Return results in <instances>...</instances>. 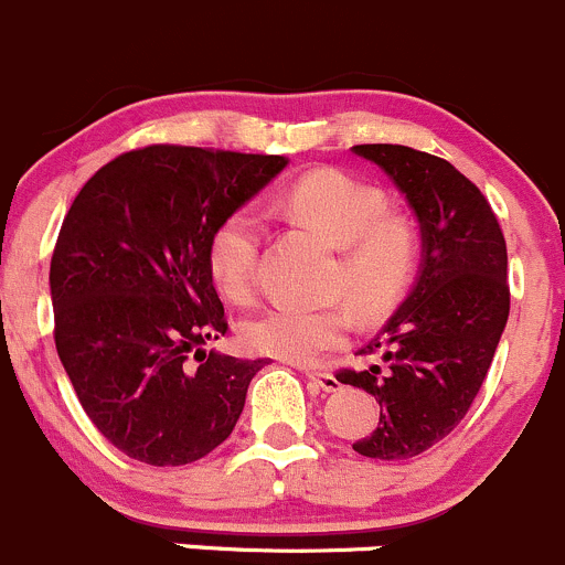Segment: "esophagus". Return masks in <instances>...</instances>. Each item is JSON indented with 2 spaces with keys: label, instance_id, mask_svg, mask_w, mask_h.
<instances>
[{
  "label": "esophagus",
  "instance_id": "obj_1",
  "mask_svg": "<svg viewBox=\"0 0 565 565\" xmlns=\"http://www.w3.org/2000/svg\"><path fill=\"white\" fill-rule=\"evenodd\" d=\"M305 376L310 379V384L316 390H323V393H334L340 390V382L332 376V373H321V371H305Z\"/></svg>",
  "mask_w": 565,
  "mask_h": 565
}]
</instances>
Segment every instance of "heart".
<instances>
[{
	"label": "heart",
	"mask_w": 565,
	"mask_h": 565,
	"mask_svg": "<svg viewBox=\"0 0 565 565\" xmlns=\"http://www.w3.org/2000/svg\"><path fill=\"white\" fill-rule=\"evenodd\" d=\"M280 209L338 247L332 288L349 296L362 316H382L409 288L420 260V233L409 216L387 209L379 186L349 172L316 170L285 189ZM260 236L264 227L253 209L231 211L211 233L209 271L225 299L253 296ZM351 323L345 301L275 305L244 321L242 343L255 354L312 362L340 349Z\"/></svg>",
	"instance_id": "b5f03b06"
}]
</instances>
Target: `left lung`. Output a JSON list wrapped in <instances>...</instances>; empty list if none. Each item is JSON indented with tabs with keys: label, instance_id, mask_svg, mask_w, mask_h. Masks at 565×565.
Instances as JSON below:
<instances>
[{
	"label": "left lung",
	"instance_id": "left-lung-1",
	"mask_svg": "<svg viewBox=\"0 0 565 565\" xmlns=\"http://www.w3.org/2000/svg\"><path fill=\"white\" fill-rule=\"evenodd\" d=\"M382 167L420 222L423 258L409 296L360 351L384 365L338 382L379 401V428L354 443L367 459H412L470 412L511 310L508 253L489 200L450 161L406 145H354Z\"/></svg>",
	"mask_w": 565,
	"mask_h": 565
}]
</instances>
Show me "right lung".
<instances>
[{
  "instance_id": "add662e5",
  "label": "right lung",
  "mask_w": 565,
  "mask_h": 565,
  "mask_svg": "<svg viewBox=\"0 0 565 565\" xmlns=\"http://www.w3.org/2000/svg\"><path fill=\"white\" fill-rule=\"evenodd\" d=\"M285 164L148 145L100 167L65 214L49 271L54 343L82 409L128 459L192 465L236 428L266 362L203 351L227 332L209 238Z\"/></svg>"
}]
</instances>
